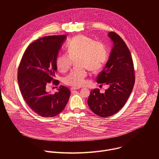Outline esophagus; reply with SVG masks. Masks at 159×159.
Here are the masks:
<instances>
[{"label":"esophagus","instance_id":"1","mask_svg":"<svg viewBox=\"0 0 159 159\" xmlns=\"http://www.w3.org/2000/svg\"><path fill=\"white\" fill-rule=\"evenodd\" d=\"M78 89L77 88H75V87H72L71 89H70V90H71V91L72 92H74V90H77Z\"/></svg>","mask_w":159,"mask_h":159}]
</instances>
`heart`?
<instances>
[{
    "label": "heart",
    "mask_w": 159,
    "mask_h": 159,
    "mask_svg": "<svg viewBox=\"0 0 159 159\" xmlns=\"http://www.w3.org/2000/svg\"><path fill=\"white\" fill-rule=\"evenodd\" d=\"M67 53H63L57 58L56 65L61 72L69 70L74 61L79 69L72 71L64 79V83L73 87H79L85 84L87 69L98 72L103 67L107 58V51L102 43L84 36L73 38L66 45Z\"/></svg>",
    "instance_id": "b5f03b06"
}]
</instances>
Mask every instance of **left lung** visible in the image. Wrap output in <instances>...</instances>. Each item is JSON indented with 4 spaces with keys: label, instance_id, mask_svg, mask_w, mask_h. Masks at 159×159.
Listing matches in <instances>:
<instances>
[{
    "label": "left lung",
    "instance_id": "8db88e82",
    "mask_svg": "<svg viewBox=\"0 0 159 159\" xmlns=\"http://www.w3.org/2000/svg\"><path fill=\"white\" fill-rule=\"evenodd\" d=\"M108 36L113 41V48L96 81L101 85L107 84L109 88L104 93H101L99 89L91 90L87 101L90 109L101 117L115 115L125 106L135 80L133 60L126 43L115 32H109Z\"/></svg>",
    "mask_w": 159,
    "mask_h": 159
}]
</instances>
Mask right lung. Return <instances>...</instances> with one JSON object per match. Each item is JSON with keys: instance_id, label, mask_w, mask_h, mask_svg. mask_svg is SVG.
<instances>
[{"instance_id": "add662e5", "label": "right lung", "mask_w": 159, "mask_h": 159, "mask_svg": "<svg viewBox=\"0 0 159 159\" xmlns=\"http://www.w3.org/2000/svg\"><path fill=\"white\" fill-rule=\"evenodd\" d=\"M66 35L41 38L30 44L20 61L17 80L21 94L29 107L44 118L54 117L65 108L70 96V90L60 85L58 91L50 94L46 87L55 79L56 60Z\"/></svg>"}]
</instances>
